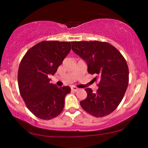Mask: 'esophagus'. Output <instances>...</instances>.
Returning <instances> with one entry per match:
<instances>
[{
  "mask_svg": "<svg viewBox=\"0 0 148 148\" xmlns=\"http://www.w3.org/2000/svg\"><path fill=\"white\" fill-rule=\"evenodd\" d=\"M78 90H79V88H76V87H75V86L71 87V90L73 91V92H77V91Z\"/></svg>",
  "mask_w": 148,
  "mask_h": 148,
  "instance_id": "obj_1",
  "label": "esophagus"
}]
</instances>
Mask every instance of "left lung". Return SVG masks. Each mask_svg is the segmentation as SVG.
Segmentation results:
<instances>
[{
    "mask_svg": "<svg viewBox=\"0 0 148 148\" xmlns=\"http://www.w3.org/2000/svg\"><path fill=\"white\" fill-rule=\"evenodd\" d=\"M72 50L86 62L88 71L96 74L98 89L94 93L86 88L88 96L81 101L82 108L96 117L112 112L123 100L129 84V69L121 52L110 44L99 41L71 42Z\"/></svg>",
    "mask_w": 148,
    "mask_h": 148,
    "instance_id": "obj_1",
    "label": "left lung"
}]
</instances>
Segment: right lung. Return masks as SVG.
<instances>
[{
    "label": "right lung",
    "instance_id": "1",
    "mask_svg": "<svg viewBox=\"0 0 148 148\" xmlns=\"http://www.w3.org/2000/svg\"><path fill=\"white\" fill-rule=\"evenodd\" d=\"M70 42L42 41L26 52L18 70L20 94L27 108L38 118L50 120L63 110L69 86L58 88L50 84L54 75L71 50Z\"/></svg>",
    "mask_w": 148,
    "mask_h": 148
}]
</instances>
